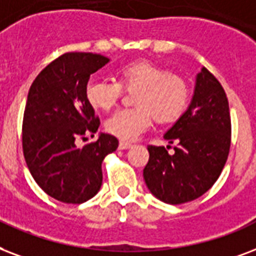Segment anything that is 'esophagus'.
Listing matches in <instances>:
<instances>
[{"label": "esophagus", "mask_w": 256, "mask_h": 256, "mask_svg": "<svg viewBox=\"0 0 256 256\" xmlns=\"http://www.w3.org/2000/svg\"><path fill=\"white\" fill-rule=\"evenodd\" d=\"M130 146H132V144L128 142H120V144H118V148H120V150H128Z\"/></svg>", "instance_id": "34e87169"}]
</instances>
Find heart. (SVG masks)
I'll list each match as a JSON object with an SVG mask.
<instances>
[{
	"mask_svg": "<svg viewBox=\"0 0 256 256\" xmlns=\"http://www.w3.org/2000/svg\"><path fill=\"white\" fill-rule=\"evenodd\" d=\"M118 82L101 78L89 80L85 97L93 110H110L122 96V85L138 88L134 94L136 108L116 110L106 118V130L120 140H134L152 124L179 118L190 100V88L182 77L150 61H132L118 69Z\"/></svg>",
	"mask_w": 256,
	"mask_h": 256,
	"instance_id": "1",
	"label": "heart"
}]
</instances>
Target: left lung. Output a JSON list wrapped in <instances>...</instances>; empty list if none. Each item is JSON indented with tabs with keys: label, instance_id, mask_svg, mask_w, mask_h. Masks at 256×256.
Returning a JSON list of instances; mask_svg holds the SVG:
<instances>
[{
	"label": "left lung",
	"instance_id": "left-lung-1",
	"mask_svg": "<svg viewBox=\"0 0 256 256\" xmlns=\"http://www.w3.org/2000/svg\"><path fill=\"white\" fill-rule=\"evenodd\" d=\"M174 146H148L150 160L142 176L150 194L168 204L195 200L220 176L231 146L228 100L212 73L196 74L191 102L164 134Z\"/></svg>",
	"mask_w": 256,
	"mask_h": 256
}]
</instances>
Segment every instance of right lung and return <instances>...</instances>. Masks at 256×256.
<instances>
[{
  "mask_svg": "<svg viewBox=\"0 0 256 256\" xmlns=\"http://www.w3.org/2000/svg\"><path fill=\"white\" fill-rule=\"evenodd\" d=\"M108 62V57L96 53H65L40 72L28 93L25 162L36 183L62 203H84L100 191L101 163L118 146V138L108 134L84 146L76 144L85 134L98 130L100 120L85 89L90 74Z\"/></svg>",
  "mask_w": 256,
  "mask_h": 256,
  "instance_id": "right-lung-1",
  "label": "right lung"
}]
</instances>
